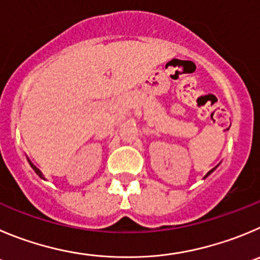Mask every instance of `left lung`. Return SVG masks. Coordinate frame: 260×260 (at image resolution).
<instances>
[{"instance_id": "obj_1", "label": "left lung", "mask_w": 260, "mask_h": 260, "mask_svg": "<svg viewBox=\"0 0 260 260\" xmlns=\"http://www.w3.org/2000/svg\"><path fill=\"white\" fill-rule=\"evenodd\" d=\"M214 169H215V168H214ZM214 169H212V171H209V172H208V173H207V176H205V178H207V177H208V176H209V174H210V173H212V172H213V171H214Z\"/></svg>"}]
</instances>
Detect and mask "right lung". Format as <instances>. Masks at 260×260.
<instances>
[{
    "mask_svg": "<svg viewBox=\"0 0 260 260\" xmlns=\"http://www.w3.org/2000/svg\"><path fill=\"white\" fill-rule=\"evenodd\" d=\"M28 161H29V164H30V167H31V168H33V171H35V172H36V173H37V174H38V176H40V177H41V178H43V179H45V177H43L42 172H41V171H40V169H38V168H37V167H36V166H35V164L31 163V161H30V160H29V159H28Z\"/></svg>",
    "mask_w": 260,
    "mask_h": 260,
    "instance_id": "right-lung-1",
    "label": "right lung"
}]
</instances>
